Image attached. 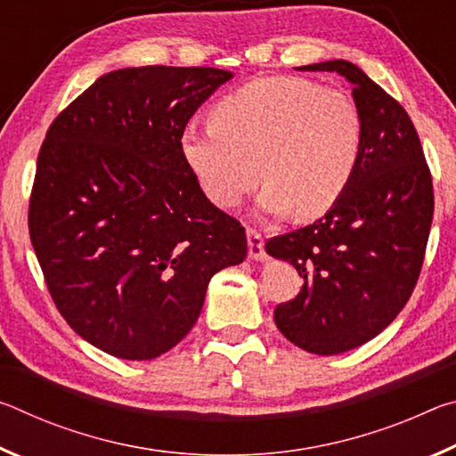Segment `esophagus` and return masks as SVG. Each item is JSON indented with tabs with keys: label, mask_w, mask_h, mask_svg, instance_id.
Returning a JSON list of instances; mask_svg holds the SVG:
<instances>
[{
	"label": "esophagus",
	"mask_w": 456,
	"mask_h": 456,
	"mask_svg": "<svg viewBox=\"0 0 456 456\" xmlns=\"http://www.w3.org/2000/svg\"><path fill=\"white\" fill-rule=\"evenodd\" d=\"M247 245H249V257L251 259H264L265 249H264V237H261L259 231L247 229Z\"/></svg>",
	"instance_id": "esophagus-1"
}]
</instances>
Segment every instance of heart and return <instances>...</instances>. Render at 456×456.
<instances>
[{
    "instance_id": "b5f03b06",
    "label": "heart",
    "mask_w": 456,
    "mask_h": 456,
    "mask_svg": "<svg viewBox=\"0 0 456 456\" xmlns=\"http://www.w3.org/2000/svg\"><path fill=\"white\" fill-rule=\"evenodd\" d=\"M362 149L364 120L352 96L297 76L245 84L215 104L211 125L181 134L184 163L215 207L235 209L264 176L261 209H296L302 219L338 205Z\"/></svg>"
}]
</instances>
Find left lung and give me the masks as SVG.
<instances>
[{
	"label": "left lung",
	"mask_w": 456,
	"mask_h": 456,
	"mask_svg": "<svg viewBox=\"0 0 456 456\" xmlns=\"http://www.w3.org/2000/svg\"><path fill=\"white\" fill-rule=\"evenodd\" d=\"M297 70L342 74L364 120L360 167L338 205L265 243L304 277L297 296L275 307V326L297 348L334 356L380 334L411 299L435 192L419 133L395 98L346 60Z\"/></svg>",
	"instance_id": "obj_1"
}]
</instances>
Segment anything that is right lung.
Segmentation results:
<instances>
[{
  "label": "right lung",
  "mask_w": 456,
  "mask_h": 456,
  "mask_svg": "<svg viewBox=\"0 0 456 456\" xmlns=\"http://www.w3.org/2000/svg\"><path fill=\"white\" fill-rule=\"evenodd\" d=\"M231 72L114 70L61 110L37 154L28 227L70 328L110 356L152 360L189 334L211 277L247 256L181 154L197 108Z\"/></svg>",
  "instance_id": "1"
}]
</instances>
